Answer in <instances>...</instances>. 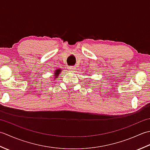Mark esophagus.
Returning <instances> with one entry per match:
<instances>
[{
    "label": "esophagus",
    "mask_w": 150,
    "mask_h": 150,
    "mask_svg": "<svg viewBox=\"0 0 150 150\" xmlns=\"http://www.w3.org/2000/svg\"><path fill=\"white\" fill-rule=\"evenodd\" d=\"M68 69H69V70L70 71H74V70L76 69V67H74V66H70Z\"/></svg>",
    "instance_id": "34e87169"
}]
</instances>
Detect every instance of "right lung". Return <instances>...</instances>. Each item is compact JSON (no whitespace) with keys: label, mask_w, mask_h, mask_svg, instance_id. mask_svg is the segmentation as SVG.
Returning a JSON list of instances; mask_svg holds the SVG:
<instances>
[{"label":"right lung","mask_w":150,"mask_h":150,"mask_svg":"<svg viewBox=\"0 0 150 150\" xmlns=\"http://www.w3.org/2000/svg\"><path fill=\"white\" fill-rule=\"evenodd\" d=\"M62 72V69H56V71H54V78H56L57 77H58V76H59V73Z\"/></svg>","instance_id":"obj_1"}]
</instances>
